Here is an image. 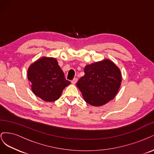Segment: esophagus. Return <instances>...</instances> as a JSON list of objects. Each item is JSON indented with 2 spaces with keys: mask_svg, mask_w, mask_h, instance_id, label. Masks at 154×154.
Masks as SVG:
<instances>
[{
  "mask_svg": "<svg viewBox=\"0 0 154 154\" xmlns=\"http://www.w3.org/2000/svg\"><path fill=\"white\" fill-rule=\"evenodd\" d=\"M77 82H78V78H74L72 80H71V83H73V84H74V83H76Z\"/></svg>",
  "mask_w": 154,
  "mask_h": 154,
  "instance_id": "obj_1",
  "label": "esophagus"
}]
</instances>
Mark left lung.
<instances>
[{
	"mask_svg": "<svg viewBox=\"0 0 154 154\" xmlns=\"http://www.w3.org/2000/svg\"><path fill=\"white\" fill-rule=\"evenodd\" d=\"M85 75L76 83L85 101L93 106H101L114 98L121 85L122 74L110 60L88 65Z\"/></svg>",
	"mask_w": 154,
	"mask_h": 154,
	"instance_id": "left-lung-1",
	"label": "left lung"
}]
</instances>
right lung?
<instances>
[{
  "label": "right lung",
  "instance_id": "right-lung-1",
  "mask_svg": "<svg viewBox=\"0 0 154 154\" xmlns=\"http://www.w3.org/2000/svg\"><path fill=\"white\" fill-rule=\"evenodd\" d=\"M27 78L34 94L45 101L58 100L63 88L71 83L53 58L43 57L31 64Z\"/></svg>",
  "mask_w": 154,
  "mask_h": 154
}]
</instances>
